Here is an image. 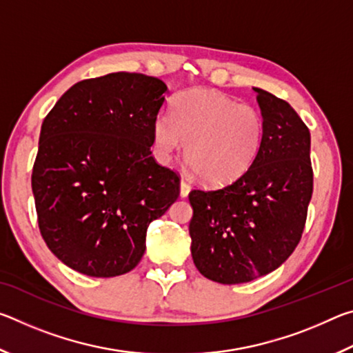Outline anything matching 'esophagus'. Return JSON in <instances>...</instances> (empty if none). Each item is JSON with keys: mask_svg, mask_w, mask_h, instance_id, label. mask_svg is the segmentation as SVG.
<instances>
[{"mask_svg": "<svg viewBox=\"0 0 353 353\" xmlns=\"http://www.w3.org/2000/svg\"><path fill=\"white\" fill-rule=\"evenodd\" d=\"M190 190H191V185L187 181H185V179H182V181H181V196H182V198H187Z\"/></svg>", "mask_w": 353, "mask_h": 353, "instance_id": "obj_1", "label": "esophagus"}]
</instances>
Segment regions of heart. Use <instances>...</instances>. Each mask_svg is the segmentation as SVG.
<instances>
[{"mask_svg": "<svg viewBox=\"0 0 353 353\" xmlns=\"http://www.w3.org/2000/svg\"><path fill=\"white\" fill-rule=\"evenodd\" d=\"M154 148L168 162L185 145V162L202 182L236 181L255 162L265 139L261 113L223 93L194 88L172 99L171 115L155 118Z\"/></svg>", "mask_w": 353, "mask_h": 353, "instance_id": "heart-1", "label": "heart"}]
</instances>
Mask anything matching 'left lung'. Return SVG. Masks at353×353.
<instances>
[{
  "mask_svg": "<svg viewBox=\"0 0 353 353\" xmlns=\"http://www.w3.org/2000/svg\"><path fill=\"white\" fill-rule=\"evenodd\" d=\"M254 90L265 123L255 162L224 188L188 194L193 261L223 285L277 270L301 241L313 194L308 128L286 101Z\"/></svg>",
  "mask_w": 353,
  "mask_h": 353,
  "instance_id": "1",
  "label": "left lung"
}]
</instances>
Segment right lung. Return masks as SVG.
<instances>
[{"mask_svg":"<svg viewBox=\"0 0 353 353\" xmlns=\"http://www.w3.org/2000/svg\"><path fill=\"white\" fill-rule=\"evenodd\" d=\"M165 82L110 73L74 83L43 119L32 168L40 234L59 260L90 277L139 265L146 230L181 193L152 157Z\"/></svg>","mask_w":353,"mask_h":353,"instance_id":"1","label":"right lung"}]
</instances>
